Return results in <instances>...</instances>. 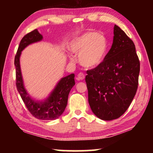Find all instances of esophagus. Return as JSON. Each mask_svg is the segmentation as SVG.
Returning <instances> with one entry per match:
<instances>
[{
  "label": "esophagus",
  "mask_w": 153,
  "mask_h": 153,
  "mask_svg": "<svg viewBox=\"0 0 153 153\" xmlns=\"http://www.w3.org/2000/svg\"><path fill=\"white\" fill-rule=\"evenodd\" d=\"M85 78V75L82 73V72H80L78 74H77V76L76 77V79L77 81H79V80H82Z\"/></svg>",
  "instance_id": "obj_1"
}]
</instances>
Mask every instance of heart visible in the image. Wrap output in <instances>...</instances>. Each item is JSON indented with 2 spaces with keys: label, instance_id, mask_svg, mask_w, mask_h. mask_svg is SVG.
Segmentation results:
<instances>
[{
  "label": "heart",
  "instance_id": "obj_1",
  "mask_svg": "<svg viewBox=\"0 0 153 153\" xmlns=\"http://www.w3.org/2000/svg\"><path fill=\"white\" fill-rule=\"evenodd\" d=\"M69 49L79 54V61L82 66L94 68L105 60L108 50L105 36L97 32H88L71 41Z\"/></svg>",
  "mask_w": 153,
  "mask_h": 153
}]
</instances>
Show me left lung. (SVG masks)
<instances>
[{
	"label": "left lung",
	"instance_id": "obj_1",
	"mask_svg": "<svg viewBox=\"0 0 153 153\" xmlns=\"http://www.w3.org/2000/svg\"><path fill=\"white\" fill-rule=\"evenodd\" d=\"M105 60L87 70L86 82L92 112L100 120L120 117L130 105L138 86L140 61L134 43L117 25Z\"/></svg>",
	"mask_w": 153,
	"mask_h": 153
}]
</instances>
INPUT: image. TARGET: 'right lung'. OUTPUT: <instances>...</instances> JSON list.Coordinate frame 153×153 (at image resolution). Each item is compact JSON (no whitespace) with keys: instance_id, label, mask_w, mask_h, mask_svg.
I'll use <instances>...</instances> for the list:
<instances>
[{"instance_id":"right-lung-1","label":"right lung","mask_w":153,"mask_h":153,"mask_svg":"<svg viewBox=\"0 0 153 153\" xmlns=\"http://www.w3.org/2000/svg\"><path fill=\"white\" fill-rule=\"evenodd\" d=\"M42 39V36L34 30L27 33L21 40L14 64L16 68V86L25 107L33 117L42 120H53L59 118L63 113L67 104L71 89L75 85V75L72 74L62 78L55 90L45 102H36L31 98L25 90L21 74L19 56L22 51L27 45Z\"/></svg>"}]
</instances>
